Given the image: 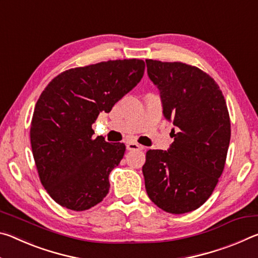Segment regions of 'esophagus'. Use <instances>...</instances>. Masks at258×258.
<instances>
[{"label":"esophagus","mask_w":258,"mask_h":258,"mask_svg":"<svg viewBox=\"0 0 258 258\" xmlns=\"http://www.w3.org/2000/svg\"><path fill=\"white\" fill-rule=\"evenodd\" d=\"M143 148H145V147L141 146V145H139V143H137V142H127V143H126V149L130 150V151H132V150H142Z\"/></svg>","instance_id":"esophagus-1"}]
</instances>
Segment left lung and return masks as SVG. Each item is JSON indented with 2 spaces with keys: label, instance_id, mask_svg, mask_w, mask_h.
Returning a JSON list of instances; mask_svg holds the SVG:
<instances>
[{
  "label": "left lung",
  "instance_id": "8db88e82",
  "mask_svg": "<svg viewBox=\"0 0 258 258\" xmlns=\"http://www.w3.org/2000/svg\"><path fill=\"white\" fill-rule=\"evenodd\" d=\"M148 76L160 93L174 141L149 150L142 172L151 202L171 214L199 208L211 197L224 169L231 125L223 93L199 68L146 60Z\"/></svg>",
  "mask_w": 258,
  "mask_h": 258
}]
</instances>
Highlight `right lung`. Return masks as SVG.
Wrapping results in <instances>:
<instances>
[{"label": "right lung", "instance_id": "obj_1", "mask_svg": "<svg viewBox=\"0 0 258 258\" xmlns=\"http://www.w3.org/2000/svg\"><path fill=\"white\" fill-rule=\"evenodd\" d=\"M145 61L109 60L73 68L52 80L37 100L30 143L38 175L51 198L72 211L102 202L124 143L93 138L92 124L138 85Z\"/></svg>", "mask_w": 258, "mask_h": 258}]
</instances>
